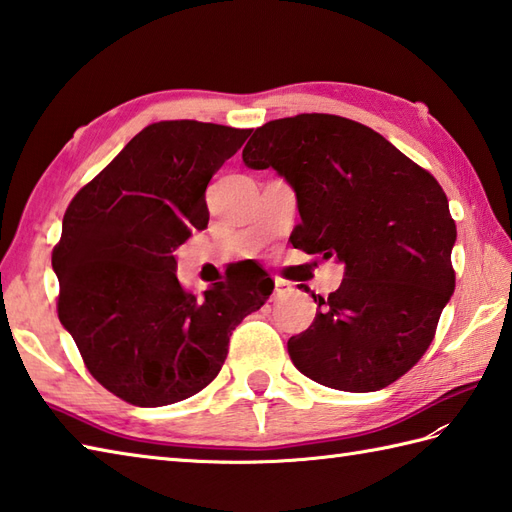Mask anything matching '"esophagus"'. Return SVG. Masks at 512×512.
<instances>
[{
	"label": "esophagus",
	"mask_w": 512,
	"mask_h": 512,
	"mask_svg": "<svg viewBox=\"0 0 512 512\" xmlns=\"http://www.w3.org/2000/svg\"><path fill=\"white\" fill-rule=\"evenodd\" d=\"M275 290H277V295H281V292H288V290H292V284L290 281H286V279H275Z\"/></svg>",
	"instance_id": "34e87169"
}]
</instances>
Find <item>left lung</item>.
<instances>
[{
    "instance_id": "left-lung-1",
    "label": "left lung",
    "mask_w": 512,
    "mask_h": 512,
    "mask_svg": "<svg viewBox=\"0 0 512 512\" xmlns=\"http://www.w3.org/2000/svg\"><path fill=\"white\" fill-rule=\"evenodd\" d=\"M242 158L273 167L297 193L290 242L345 266L288 354L319 385L376 391L427 352L455 290V222L438 180L387 138L334 114H299L255 129Z\"/></svg>"
}]
</instances>
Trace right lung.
Returning <instances> with one entry per match:
<instances>
[{
  "label": "right lung",
  "instance_id": "add662e5",
  "mask_svg": "<svg viewBox=\"0 0 512 512\" xmlns=\"http://www.w3.org/2000/svg\"><path fill=\"white\" fill-rule=\"evenodd\" d=\"M248 134L198 121L147 125L63 215L52 250L59 321L90 374L129 405L202 391L220 374L235 325L275 288L250 259L202 297L176 277L173 250L209 224L206 184Z\"/></svg>",
  "mask_w": 512,
  "mask_h": 512
}]
</instances>
